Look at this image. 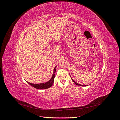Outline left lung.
I'll list each match as a JSON object with an SVG mask.
<instances>
[{"label":"left lung","mask_w":120,"mask_h":120,"mask_svg":"<svg viewBox=\"0 0 120 120\" xmlns=\"http://www.w3.org/2000/svg\"><path fill=\"white\" fill-rule=\"evenodd\" d=\"M71 76V75H70ZM71 80H72V82H73L75 83V84L76 85H78V86H86L87 85H80V84H79V83H77V82H75L74 80V79H71Z\"/></svg>","instance_id":"obj_1"}]
</instances>
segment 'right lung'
<instances>
[{"mask_svg":"<svg viewBox=\"0 0 120 120\" xmlns=\"http://www.w3.org/2000/svg\"><path fill=\"white\" fill-rule=\"evenodd\" d=\"M56 67H54V70H53V72L52 75V78L50 79V80H49L48 82H46L44 83H32L30 82H27L28 83H29V85H30L32 86H33L34 88L39 89V90H41V89H48L50 87H51L53 84V83L54 82V77H55V72L56 71Z\"/></svg>","mask_w":120,"mask_h":120,"instance_id":"add662e5","label":"right lung"}]
</instances>
